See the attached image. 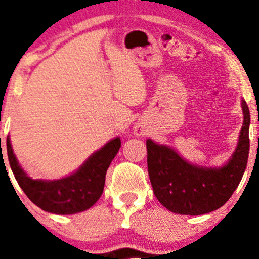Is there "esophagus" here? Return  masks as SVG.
<instances>
[{
    "label": "esophagus",
    "mask_w": 259,
    "mask_h": 259,
    "mask_svg": "<svg viewBox=\"0 0 259 259\" xmlns=\"http://www.w3.org/2000/svg\"><path fill=\"white\" fill-rule=\"evenodd\" d=\"M135 134L139 135V136H140V135H143L144 134L143 127H135Z\"/></svg>",
    "instance_id": "obj_1"
}]
</instances>
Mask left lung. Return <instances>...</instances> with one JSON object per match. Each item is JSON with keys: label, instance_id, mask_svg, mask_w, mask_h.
I'll list each match as a JSON object with an SVG mask.
<instances>
[{"label": "left lung", "instance_id": "obj_1", "mask_svg": "<svg viewBox=\"0 0 259 259\" xmlns=\"http://www.w3.org/2000/svg\"><path fill=\"white\" fill-rule=\"evenodd\" d=\"M241 107L244 123L236 150L230 161L218 168L194 166L168 146L146 140L153 192L167 210L182 215L207 214L230 200L248 163L250 114L244 100Z\"/></svg>", "mask_w": 259, "mask_h": 259}]
</instances>
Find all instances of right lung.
I'll return each mask as SVG.
<instances>
[{"label":"right lung","mask_w":259,"mask_h":259,"mask_svg":"<svg viewBox=\"0 0 259 259\" xmlns=\"http://www.w3.org/2000/svg\"><path fill=\"white\" fill-rule=\"evenodd\" d=\"M119 148L120 139L115 137L93 153L74 174L57 180H40L32 179L22 170L11 148L10 139L9 136L6 139L9 163L20 188L36 206L58 215L81 212L97 202L104 192L106 171Z\"/></svg>","instance_id":"add662e5"}]
</instances>
